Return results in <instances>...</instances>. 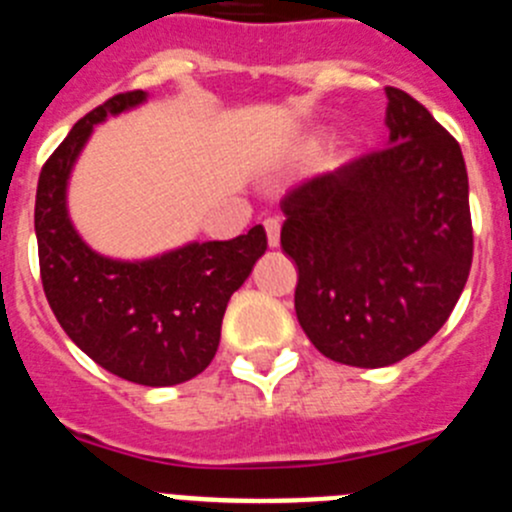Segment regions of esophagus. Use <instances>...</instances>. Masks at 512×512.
<instances>
[{"label":"esophagus","instance_id":"esophagus-1","mask_svg":"<svg viewBox=\"0 0 512 512\" xmlns=\"http://www.w3.org/2000/svg\"><path fill=\"white\" fill-rule=\"evenodd\" d=\"M265 231H268V244L278 247L281 244V221L278 219H265Z\"/></svg>","mask_w":512,"mask_h":512}]
</instances>
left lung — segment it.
I'll return each instance as SVG.
<instances>
[{
	"instance_id": "left-lung-1",
	"label": "left lung",
	"mask_w": 512,
	"mask_h": 512,
	"mask_svg": "<svg viewBox=\"0 0 512 512\" xmlns=\"http://www.w3.org/2000/svg\"><path fill=\"white\" fill-rule=\"evenodd\" d=\"M386 100L389 146L281 203L299 324L319 353L358 368L402 361L441 330L474 255L459 141L407 92L386 87Z\"/></svg>"
}]
</instances>
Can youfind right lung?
<instances>
[{
  "instance_id": "add662e5",
  "label": "right lung",
  "mask_w": 512,
  "mask_h": 512,
  "mask_svg": "<svg viewBox=\"0 0 512 512\" xmlns=\"http://www.w3.org/2000/svg\"><path fill=\"white\" fill-rule=\"evenodd\" d=\"M144 100V90L123 92L74 123L38 177L35 237L43 291L71 342L121 379L175 386L213 361L226 304L265 255L268 237L257 224L229 242H190L133 262L84 244L66 211L71 167L97 123Z\"/></svg>"
}]
</instances>
